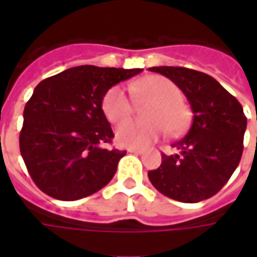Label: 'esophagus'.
<instances>
[{"instance_id":"1","label":"esophagus","mask_w":257,"mask_h":257,"mask_svg":"<svg viewBox=\"0 0 257 257\" xmlns=\"http://www.w3.org/2000/svg\"><path fill=\"white\" fill-rule=\"evenodd\" d=\"M129 153H135V154H142L143 153V149H138V147H129L128 149Z\"/></svg>"}]
</instances>
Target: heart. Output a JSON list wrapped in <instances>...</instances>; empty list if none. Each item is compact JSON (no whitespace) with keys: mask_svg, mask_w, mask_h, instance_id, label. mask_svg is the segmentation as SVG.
I'll return each mask as SVG.
<instances>
[{"mask_svg":"<svg viewBox=\"0 0 257 257\" xmlns=\"http://www.w3.org/2000/svg\"><path fill=\"white\" fill-rule=\"evenodd\" d=\"M135 95L153 101L146 111L149 122L126 121L115 131L118 145L125 147H146L167 132L172 136L183 134L190 122L189 107L183 103V93L178 85L162 75H151L131 85ZM106 118L112 123L122 122L134 112V101L126 89L114 85L101 101Z\"/></svg>","mask_w":257,"mask_h":257,"instance_id":"obj_1","label":"heart"}]
</instances>
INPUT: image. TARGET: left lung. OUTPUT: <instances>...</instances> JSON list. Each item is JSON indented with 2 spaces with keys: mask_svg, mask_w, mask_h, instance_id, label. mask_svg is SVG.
I'll list each match as a JSON object with an SVG mask.
<instances>
[{
  "mask_svg": "<svg viewBox=\"0 0 257 257\" xmlns=\"http://www.w3.org/2000/svg\"><path fill=\"white\" fill-rule=\"evenodd\" d=\"M182 89L193 110V123L162 153L158 169L149 171L151 184L169 198L199 202L219 193L241 161L246 117L241 103L213 77L186 67H151Z\"/></svg>",
  "mask_w": 257,
  "mask_h": 257,
  "instance_id": "left-lung-1",
  "label": "left lung"
}]
</instances>
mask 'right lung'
Here are the masks:
<instances>
[{
  "instance_id": "1",
  "label": "right lung",
  "mask_w": 257,
  "mask_h": 257,
  "mask_svg": "<svg viewBox=\"0 0 257 257\" xmlns=\"http://www.w3.org/2000/svg\"><path fill=\"white\" fill-rule=\"evenodd\" d=\"M142 68L78 66L37 85L23 111L19 146L37 187L75 201L103 189L126 151L106 149L114 134L101 108L106 92Z\"/></svg>"
}]
</instances>
